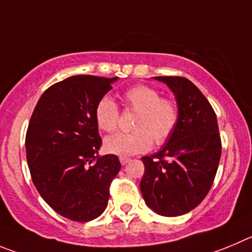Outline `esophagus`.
<instances>
[{
	"label": "esophagus",
	"mask_w": 252,
	"mask_h": 252,
	"mask_svg": "<svg viewBox=\"0 0 252 252\" xmlns=\"http://www.w3.org/2000/svg\"><path fill=\"white\" fill-rule=\"evenodd\" d=\"M119 160H121L122 165H126V164H128L129 161H130V158H126V157H121V158H119Z\"/></svg>",
	"instance_id": "1"
}]
</instances>
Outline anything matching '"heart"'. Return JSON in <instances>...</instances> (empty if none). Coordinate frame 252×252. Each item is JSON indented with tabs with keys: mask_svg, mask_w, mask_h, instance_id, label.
I'll return each mask as SVG.
<instances>
[{
	"mask_svg": "<svg viewBox=\"0 0 252 252\" xmlns=\"http://www.w3.org/2000/svg\"><path fill=\"white\" fill-rule=\"evenodd\" d=\"M126 109L135 112L131 133H118L104 140L108 153L130 157L149 150L153 145L163 144L171 137L179 121V109L174 100L161 98L157 89L144 84L130 87L123 94ZM94 119L102 130L118 128L119 109L114 100L103 95L94 108Z\"/></svg>",
	"mask_w": 252,
	"mask_h": 252,
	"instance_id": "heart-1",
	"label": "heart"
}]
</instances>
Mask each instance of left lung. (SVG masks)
Masks as SVG:
<instances>
[{
  "mask_svg": "<svg viewBox=\"0 0 252 252\" xmlns=\"http://www.w3.org/2000/svg\"><path fill=\"white\" fill-rule=\"evenodd\" d=\"M175 95L179 121L160 150L143 157L140 191L161 216H179L208 195L221 157L218 119L205 95L184 77H154Z\"/></svg>",
  "mask_w": 252,
  "mask_h": 252,
  "instance_id": "left-lung-1",
  "label": "left lung"
}]
</instances>
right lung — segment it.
Wrapping results in <instances>:
<instances>
[{"label": "right lung", "instance_id": "add662e5", "mask_svg": "<svg viewBox=\"0 0 252 252\" xmlns=\"http://www.w3.org/2000/svg\"><path fill=\"white\" fill-rule=\"evenodd\" d=\"M117 79L73 76L53 84L28 124L32 182L56 213L73 221H91L105 210L110 183L121 170L117 155H98L102 139L94 119L95 104Z\"/></svg>", "mask_w": 252, "mask_h": 252}]
</instances>
